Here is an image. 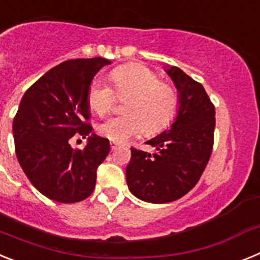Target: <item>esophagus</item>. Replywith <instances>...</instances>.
Segmentation results:
<instances>
[{"label":"esophagus","instance_id":"34e87169","mask_svg":"<svg viewBox=\"0 0 260 260\" xmlns=\"http://www.w3.org/2000/svg\"><path fill=\"white\" fill-rule=\"evenodd\" d=\"M118 146H119V144L116 143V142H110V150H112V151L117 150V148H118Z\"/></svg>","mask_w":260,"mask_h":260}]
</instances>
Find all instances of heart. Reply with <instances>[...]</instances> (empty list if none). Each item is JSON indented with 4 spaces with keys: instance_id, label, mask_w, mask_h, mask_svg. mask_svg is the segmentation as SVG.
Masks as SVG:
<instances>
[{
    "instance_id": "1",
    "label": "heart",
    "mask_w": 260,
    "mask_h": 260,
    "mask_svg": "<svg viewBox=\"0 0 260 260\" xmlns=\"http://www.w3.org/2000/svg\"><path fill=\"white\" fill-rule=\"evenodd\" d=\"M113 88L102 79H93L88 87L89 109L103 117L110 113L116 96L123 102L126 113L107 119L98 126L102 137L113 142H125L144 132L155 134L172 122L180 108V96L171 84L160 80L155 71L141 63H127L110 71Z\"/></svg>"
}]
</instances>
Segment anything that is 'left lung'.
Returning <instances> with one entry per match:
<instances>
[{
    "mask_svg": "<svg viewBox=\"0 0 260 260\" xmlns=\"http://www.w3.org/2000/svg\"><path fill=\"white\" fill-rule=\"evenodd\" d=\"M167 73L180 92L178 114L168 132L146 142L155 152L132 148L126 167L130 191L150 203L177 201L198 183L215 137V105L204 87L178 68Z\"/></svg>",
    "mask_w": 260,
    "mask_h": 260,
    "instance_id": "left-lung-1",
    "label": "left lung"
}]
</instances>
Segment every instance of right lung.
<instances>
[{"label": "right lung", "instance_id": "obj_1", "mask_svg": "<svg viewBox=\"0 0 260 260\" xmlns=\"http://www.w3.org/2000/svg\"><path fill=\"white\" fill-rule=\"evenodd\" d=\"M109 59L78 58L50 69L22 98L13 121L15 153L36 189L52 201L75 203L88 198L96 171L108 156L109 141L91 134L87 92ZM88 137L84 150H73L71 137Z\"/></svg>", "mask_w": 260, "mask_h": 260}]
</instances>
